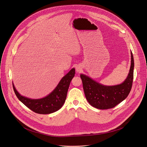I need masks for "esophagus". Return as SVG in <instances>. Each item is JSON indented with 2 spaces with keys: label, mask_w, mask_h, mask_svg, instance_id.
Returning a JSON list of instances; mask_svg holds the SVG:
<instances>
[{
  "label": "esophagus",
  "mask_w": 147,
  "mask_h": 147,
  "mask_svg": "<svg viewBox=\"0 0 147 147\" xmlns=\"http://www.w3.org/2000/svg\"><path fill=\"white\" fill-rule=\"evenodd\" d=\"M81 70V69L80 67H76V71H77V72L80 71Z\"/></svg>",
  "instance_id": "1"
}]
</instances>
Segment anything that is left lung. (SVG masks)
Returning a JSON list of instances; mask_svg holds the SVG:
<instances>
[{"label":"left lung","mask_w":147,"mask_h":147,"mask_svg":"<svg viewBox=\"0 0 147 147\" xmlns=\"http://www.w3.org/2000/svg\"><path fill=\"white\" fill-rule=\"evenodd\" d=\"M131 67L129 75L121 84L105 86L88 76L80 75L86 99L91 106L99 109H111L127 97L131 90L134 76V63L131 52Z\"/></svg>","instance_id":"1"}]
</instances>
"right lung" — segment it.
I'll return each mask as SVG.
<instances>
[{"label":"right lung","instance_id":"add662e5","mask_svg":"<svg viewBox=\"0 0 147 147\" xmlns=\"http://www.w3.org/2000/svg\"><path fill=\"white\" fill-rule=\"evenodd\" d=\"M75 75L72 69L59 82L56 88L47 96L39 99H31L21 95L13 87L16 95L23 104L33 112L39 114H49L60 109L64 104L70 82Z\"/></svg>","mask_w":147,"mask_h":147}]
</instances>
